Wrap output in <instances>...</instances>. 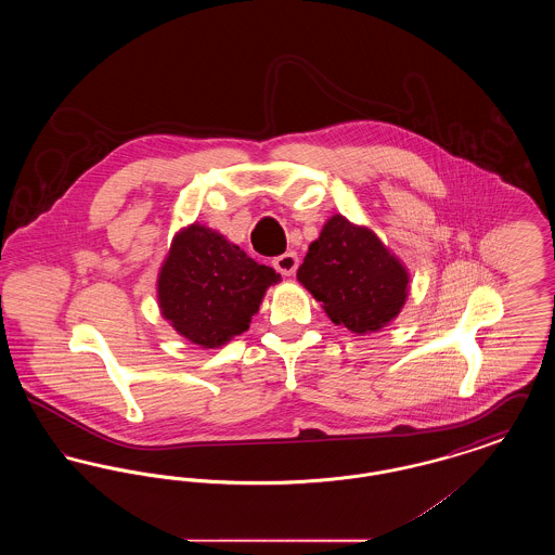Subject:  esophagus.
<instances>
[{
	"instance_id": "1",
	"label": "esophagus",
	"mask_w": 555,
	"mask_h": 555,
	"mask_svg": "<svg viewBox=\"0 0 555 555\" xmlns=\"http://www.w3.org/2000/svg\"><path fill=\"white\" fill-rule=\"evenodd\" d=\"M272 266H274L276 272H281L283 276H293L295 270H297V266H299V258H297L295 251H285V254H281V256H276V258L272 260Z\"/></svg>"
}]
</instances>
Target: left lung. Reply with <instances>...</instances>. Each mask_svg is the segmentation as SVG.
I'll list each match as a JSON object with an SVG mask.
<instances>
[{
	"label": "left lung",
	"instance_id": "8db88e82",
	"mask_svg": "<svg viewBox=\"0 0 555 555\" xmlns=\"http://www.w3.org/2000/svg\"><path fill=\"white\" fill-rule=\"evenodd\" d=\"M299 283L322 301L335 324L351 333L378 331L408 297V272L378 237L333 216L297 270Z\"/></svg>",
	"mask_w": 555,
	"mask_h": 555
}]
</instances>
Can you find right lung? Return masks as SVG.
Returning <instances> with one entry per match:
<instances>
[{"label": "right lung", "instance_id": "obj_1", "mask_svg": "<svg viewBox=\"0 0 555 555\" xmlns=\"http://www.w3.org/2000/svg\"><path fill=\"white\" fill-rule=\"evenodd\" d=\"M281 276L206 227L179 233L158 279L162 314L202 347H220L247 331L264 291Z\"/></svg>", "mask_w": 555, "mask_h": 555}]
</instances>
